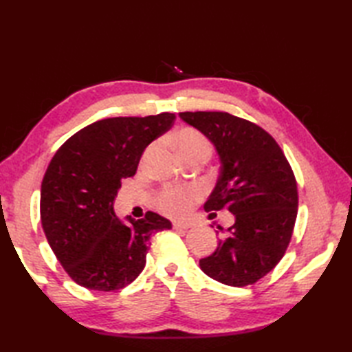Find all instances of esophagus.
I'll return each instance as SVG.
<instances>
[{"mask_svg": "<svg viewBox=\"0 0 352 352\" xmlns=\"http://www.w3.org/2000/svg\"><path fill=\"white\" fill-rule=\"evenodd\" d=\"M172 227L175 230H188L192 227L190 222H186V221H174L172 222Z\"/></svg>", "mask_w": 352, "mask_h": 352, "instance_id": "1", "label": "esophagus"}]
</instances>
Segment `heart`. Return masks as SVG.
Listing matches in <instances>:
<instances>
[{
  "label": "heart",
  "instance_id": "b5f03b06",
  "mask_svg": "<svg viewBox=\"0 0 352 352\" xmlns=\"http://www.w3.org/2000/svg\"><path fill=\"white\" fill-rule=\"evenodd\" d=\"M172 142L182 160L192 155H210L212 145L203 133L184 126L174 133ZM199 197V190L195 188H168L162 192L159 206L163 212L172 216H183L190 210L193 201Z\"/></svg>",
  "mask_w": 352,
  "mask_h": 352
}]
</instances>
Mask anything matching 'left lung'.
Here are the masks:
<instances>
[{"instance_id": "1", "label": "left lung", "mask_w": 352, "mask_h": 352, "mask_svg": "<svg viewBox=\"0 0 352 352\" xmlns=\"http://www.w3.org/2000/svg\"><path fill=\"white\" fill-rule=\"evenodd\" d=\"M178 116L210 140L219 159L204 208L234 214L227 237L199 260L201 271L227 286L256 283L283 258L294 231L298 192L290 164L271 134L246 119L226 111Z\"/></svg>"}]
</instances>
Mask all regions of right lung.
<instances>
[{
    "label": "right lung",
    "mask_w": 352,
    "mask_h": 352,
    "mask_svg": "<svg viewBox=\"0 0 352 352\" xmlns=\"http://www.w3.org/2000/svg\"><path fill=\"white\" fill-rule=\"evenodd\" d=\"M174 113L107 118L85 126L58 148L41 188V222L57 260L77 284L110 292L138 278L148 241L172 228L146 212L119 219L113 203L121 180L136 174L145 148L174 124Z\"/></svg>",
    "instance_id": "add662e5"
}]
</instances>
